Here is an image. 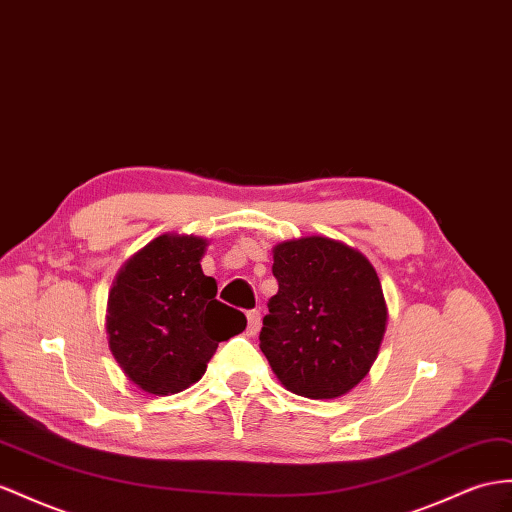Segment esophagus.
Wrapping results in <instances>:
<instances>
[{
	"label": "esophagus",
	"instance_id": "1",
	"mask_svg": "<svg viewBox=\"0 0 512 512\" xmlns=\"http://www.w3.org/2000/svg\"><path fill=\"white\" fill-rule=\"evenodd\" d=\"M246 320H248V324H246V335L255 337V335L259 333V329H261V313H259L257 309L248 311V313H246Z\"/></svg>",
	"mask_w": 512,
	"mask_h": 512
}]
</instances>
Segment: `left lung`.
I'll return each instance as SVG.
<instances>
[{
    "mask_svg": "<svg viewBox=\"0 0 512 512\" xmlns=\"http://www.w3.org/2000/svg\"><path fill=\"white\" fill-rule=\"evenodd\" d=\"M279 292L259 333V348L281 385L311 400L357 387L387 331L383 285L370 259L324 235L272 248Z\"/></svg>",
    "mask_w": 512,
    "mask_h": 512,
    "instance_id": "obj_1",
    "label": "left lung"
}]
</instances>
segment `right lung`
Returning a JSON list of instances; mask_svg holds the SVG:
<instances>
[{
  "instance_id": "right-lung-1",
  "label": "right lung",
  "mask_w": 512,
  "mask_h": 512,
  "mask_svg": "<svg viewBox=\"0 0 512 512\" xmlns=\"http://www.w3.org/2000/svg\"><path fill=\"white\" fill-rule=\"evenodd\" d=\"M205 248L199 235L164 233L131 255L110 287L108 346L142 391L188 389L218 344L246 329L242 311L216 300V279L201 268Z\"/></svg>"
}]
</instances>
